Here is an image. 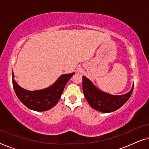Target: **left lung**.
Here are the masks:
<instances>
[{"instance_id":"left-lung-1","label":"left lung","mask_w":149,"mask_h":149,"mask_svg":"<svg viewBox=\"0 0 149 149\" xmlns=\"http://www.w3.org/2000/svg\"><path fill=\"white\" fill-rule=\"evenodd\" d=\"M134 86L125 94L113 95L100 90L88 79L83 77V91L85 98L93 109L102 113H111L121 107L131 96Z\"/></svg>"}]
</instances>
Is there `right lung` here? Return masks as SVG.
<instances>
[{"label":"right lung","mask_w":149,"mask_h":149,"mask_svg":"<svg viewBox=\"0 0 149 149\" xmlns=\"http://www.w3.org/2000/svg\"><path fill=\"white\" fill-rule=\"evenodd\" d=\"M74 73L62 74L52 85L47 88L36 91H28L19 86L14 80L12 72V82L14 91L20 101L28 109L35 111H45L58 103L64 87Z\"/></svg>","instance_id":"obj_1"}]
</instances>
